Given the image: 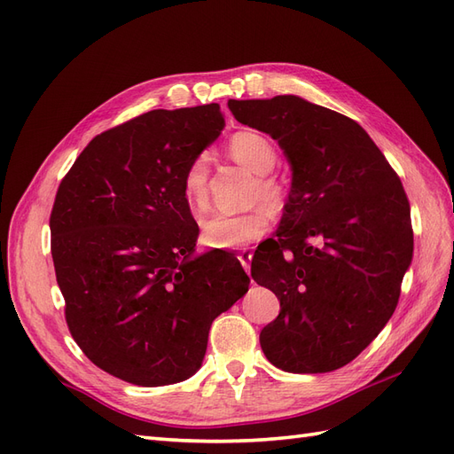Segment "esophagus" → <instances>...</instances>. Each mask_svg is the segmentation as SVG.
Segmentation results:
<instances>
[{"label":"esophagus","mask_w":454,"mask_h":454,"mask_svg":"<svg viewBox=\"0 0 454 454\" xmlns=\"http://www.w3.org/2000/svg\"><path fill=\"white\" fill-rule=\"evenodd\" d=\"M239 261H240V265L244 267V270H246V272H250V261H252V252L244 250V252L239 255Z\"/></svg>","instance_id":"esophagus-1"}]
</instances>
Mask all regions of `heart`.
I'll return each mask as SVG.
<instances>
[{"instance_id":"b5f03b06","label":"heart","mask_w":454,"mask_h":454,"mask_svg":"<svg viewBox=\"0 0 454 454\" xmlns=\"http://www.w3.org/2000/svg\"><path fill=\"white\" fill-rule=\"evenodd\" d=\"M232 160L254 172L255 185L252 191V202H263V206L237 214V215H212L200 223V242L212 250H239L259 240L269 229V214L282 215L290 206L292 191L282 176L272 174L277 167L278 153L274 145L257 132L242 130L231 136L227 144ZM208 176L210 159L199 153L187 162L182 174V195L185 204L193 212H202L208 206Z\"/></svg>"}]
</instances>
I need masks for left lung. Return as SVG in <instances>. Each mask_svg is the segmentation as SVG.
I'll list each match as a JSON object with an SVG mask.
<instances>
[{"instance_id": "left-lung-1", "label": "left lung", "mask_w": 454, "mask_h": 454, "mask_svg": "<svg viewBox=\"0 0 454 454\" xmlns=\"http://www.w3.org/2000/svg\"><path fill=\"white\" fill-rule=\"evenodd\" d=\"M229 109L272 136L294 168L277 239L252 259V278L280 301L261 348L290 373L335 371L380 333L402 294L413 227L400 176L358 122L333 109L292 94L229 100Z\"/></svg>"}]
</instances>
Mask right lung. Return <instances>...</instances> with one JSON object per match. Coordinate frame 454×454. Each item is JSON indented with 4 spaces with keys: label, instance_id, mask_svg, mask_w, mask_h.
<instances>
[{
    "label": "right lung",
    "instance_id": "add662e5",
    "mask_svg": "<svg viewBox=\"0 0 454 454\" xmlns=\"http://www.w3.org/2000/svg\"><path fill=\"white\" fill-rule=\"evenodd\" d=\"M222 129L219 104L153 109L92 138L59 185L49 223L66 324L121 380L193 375L212 322L248 292L235 255L191 259L199 225L182 174Z\"/></svg>",
    "mask_w": 454,
    "mask_h": 454
}]
</instances>
